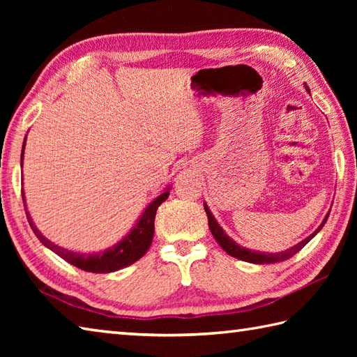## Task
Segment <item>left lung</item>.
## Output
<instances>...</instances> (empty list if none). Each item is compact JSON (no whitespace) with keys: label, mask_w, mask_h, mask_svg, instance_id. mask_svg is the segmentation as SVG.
Masks as SVG:
<instances>
[{"label":"left lung","mask_w":357,"mask_h":357,"mask_svg":"<svg viewBox=\"0 0 357 357\" xmlns=\"http://www.w3.org/2000/svg\"><path fill=\"white\" fill-rule=\"evenodd\" d=\"M307 90H308V87H307ZM308 92H310V90H308ZM204 208H206V213H207V218H208L210 231L215 236L218 244L224 248V252H227L233 257H236V259L245 261V262H252V264H275V262H282V261L290 259L291 256H294L296 253L299 252V250L304 248L308 244V242L312 241V238L314 236V234L322 229V227L325 225V222H327L328 215H330L328 213L327 216H325L322 224L317 227V230L313 234H310L308 238H305L304 241H301L299 244H296L294 247L288 248V250H285V252H280V253H262V252H253V250H248V248H244V247L238 245L236 242H234L231 238L227 236L225 231L221 229V225L216 222V219H215L213 215H211V211L208 210L207 204H204Z\"/></svg>","instance_id":"8db88e82"}]
</instances>
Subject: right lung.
I'll use <instances>...</instances> for the list:
<instances>
[{
    "label": "right lung",
    "instance_id": "1",
    "mask_svg": "<svg viewBox=\"0 0 357 357\" xmlns=\"http://www.w3.org/2000/svg\"><path fill=\"white\" fill-rule=\"evenodd\" d=\"M21 165H22V153H21ZM21 195H22V201H24V193H22V190H21ZM169 195H170L169 190L164 192L162 195H159L158 198L151 202L146 210H144L138 224L133 227V230L128 233L123 241L118 242V244L113 245L112 248L104 250V252H100V253H77V252H70V250L61 248L59 245H55L47 238H44L40 233V230L36 229L35 224L32 222V219L29 216L27 210H26V215H27V221L30 227H32L33 233L36 234V238L40 239L45 247L50 248L52 252H55L58 256H61L64 261L84 271L110 273V271H116L127 267V265L136 262L146 255V252L151 245V239H153L156 210L167 198H169ZM24 208H26V201H24Z\"/></svg>",
    "mask_w": 357,
    "mask_h": 357
}]
</instances>
